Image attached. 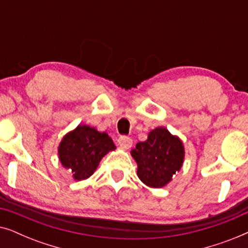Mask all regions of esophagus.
<instances>
[{
	"mask_svg": "<svg viewBox=\"0 0 248 248\" xmlns=\"http://www.w3.org/2000/svg\"><path fill=\"white\" fill-rule=\"evenodd\" d=\"M118 145L122 149H124V150H127V149H130L132 147V144H133V140H132L131 138L126 137V135H122V137L118 138Z\"/></svg>",
	"mask_w": 248,
	"mask_h": 248,
	"instance_id": "34e87169",
	"label": "esophagus"
}]
</instances>
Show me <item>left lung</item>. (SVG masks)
Masks as SVG:
<instances>
[{
    "label": "left lung",
    "mask_w": 248,
    "mask_h": 248,
    "mask_svg": "<svg viewBox=\"0 0 248 248\" xmlns=\"http://www.w3.org/2000/svg\"><path fill=\"white\" fill-rule=\"evenodd\" d=\"M184 145L165 127H157L147 141L139 142L131 151L138 164V176L150 187H162L179 171L184 161Z\"/></svg>",
    "instance_id": "8db88e82"
}]
</instances>
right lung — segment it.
<instances>
[{
    "label": "right lung",
    "mask_w": 248,
    "mask_h": 248,
    "mask_svg": "<svg viewBox=\"0 0 248 248\" xmlns=\"http://www.w3.org/2000/svg\"><path fill=\"white\" fill-rule=\"evenodd\" d=\"M115 148L107 133H100L88 125H79L63 138L59 157L63 167L72 171L74 179L82 181L93 174L101 158Z\"/></svg>",
    "instance_id": "right-lung-1"
}]
</instances>
